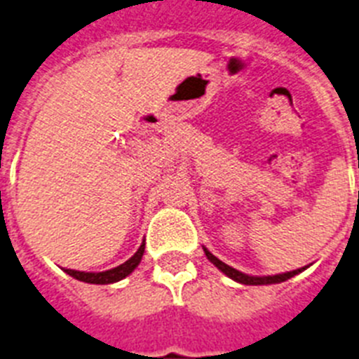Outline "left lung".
<instances>
[{"mask_svg":"<svg viewBox=\"0 0 359 359\" xmlns=\"http://www.w3.org/2000/svg\"><path fill=\"white\" fill-rule=\"evenodd\" d=\"M204 253H205V257H208V260H210L213 266H217L218 269L222 271L224 274H227V276H229L231 280H235V282H238V283H244V285H269V283L285 282V280L292 278L294 274L302 273V271L305 269V267H302V269L287 271V273H282V274H273V276H249V274H244V273H240V271L233 269L231 266L224 264L222 260H218V258L215 257V255H211L205 248H204Z\"/></svg>","mask_w":359,"mask_h":359,"instance_id":"obj_1","label":"left lung"}]
</instances>
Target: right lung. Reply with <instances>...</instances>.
<instances>
[{"mask_svg":"<svg viewBox=\"0 0 359 359\" xmlns=\"http://www.w3.org/2000/svg\"><path fill=\"white\" fill-rule=\"evenodd\" d=\"M142 255H144V242L141 244V248L137 249V253L133 255L130 260H126L121 266L114 267V269L102 271V273H85V271H76V269H65V273L70 274L72 278L79 280V282L86 283H99V285H106V283H115L119 280L126 278L128 274L132 273L142 260Z\"/></svg>","mask_w":359,"mask_h":359,"instance_id":"add662e5","label":"right lung"}]
</instances>
